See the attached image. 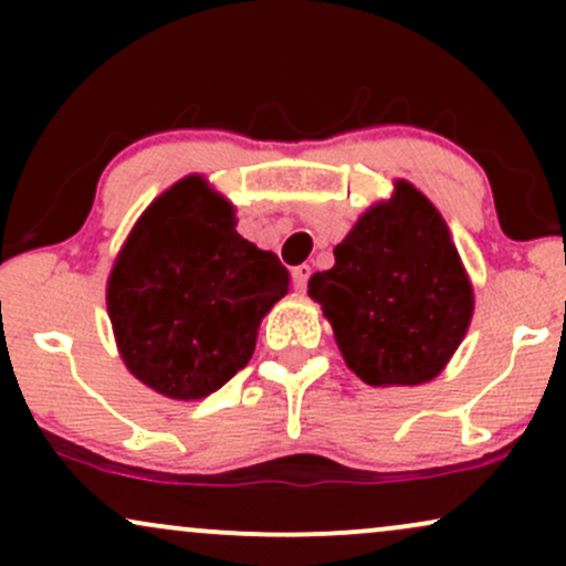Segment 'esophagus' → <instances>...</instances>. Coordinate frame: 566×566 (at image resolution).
<instances>
[{
    "label": "esophagus",
    "mask_w": 566,
    "mask_h": 566,
    "mask_svg": "<svg viewBox=\"0 0 566 566\" xmlns=\"http://www.w3.org/2000/svg\"><path fill=\"white\" fill-rule=\"evenodd\" d=\"M308 279H311V265H297V269H292V284H295L297 292H305V287H308Z\"/></svg>",
    "instance_id": "34e87169"
}]
</instances>
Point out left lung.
<instances>
[{
	"instance_id": "1",
	"label": "left lung",
	"mask_w": 566,
	"mask_h": 566,
	"mask_svg": "<svg viewBox=\"0 0 566 566\" xmlns=\"http://www.w3.org/2000/svg\"><path fill=\"white\" fill-rule=\"evenodd\" d=\"M308 295L333 322L346 365L369 386L437 378L473 314L444 220L405 180L335 247V265L311 276Z\"/></svg>"
}]
</instances>
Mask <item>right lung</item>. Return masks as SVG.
Listing matches in <instances>:
<instances>
[{
	"mask_svg": "<svg viewBox=\"0 0 566 566\" xmlns=\"http://www.w3.org/2000/svg\"><path fill=\"white\" fill-rule=\"evenodd\" d=\"M233 226V207L193 175L143 212L108 276L122 359L170 399L229 382L255 350L258 324L290 292L274 252Z\"/></svg>",
	"mask_w": 566,
	"mask_h": 566,
	"instance_id": "add662e5",
	"label": "right lung"
}]
</instances>
